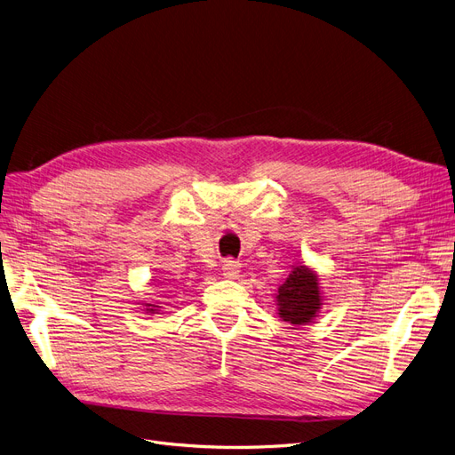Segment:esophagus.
Listing matches in <instances>:
<instances>
[{
    "label": "esophagus",
    "mask_w": 455,
    "mask_h": 455,
    "mask_svg": "<svg viewBox=\"0 0 455 455\" xmlns=\"http://www.w3.org/2000/svg\"><path fill=\"white\" fill-rule=\"evenodd\" d=\"M240 264L238 262H235V260H225L223 262V275L227 276V279H235V276H238L240 275Z\"/></svg>",
    "instance_id": "1"
}]
</instances>
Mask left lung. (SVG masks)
Listing matches in <instances>:
<instances>
[{
	"label": "left lung",
	"mask_w": 455,
	"mask_h": 455,
	"mask_svg": "<svg viewBox=\"0 0 455 455\" xmlns=\"http://www.w3.org/2000/svg\"><path fill=\"white\" fill-rule=\"evenodd\" d=\"M318 275L307 266H293V271L276 293V310L291 325H307L322 308Z\"/></svg>",
	"instance_id": "obj_1"
}]
</instances>
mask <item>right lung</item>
I'll list each match as a JSON object with an SVG mask.
<instances>
[{
	"instance_id": "1",
	"label": "right lung",
	"mask_w": 455,
	"mask_h": 455,
	"mask_svg": "<svg viewBox=\"0 0 455 455\" xmlns=\"http://www.w3.org/2000/svg\"><path fill=\"white\" fill-rule=\"evenodd\" d=\"M145 310L147 312H150V314H157V310H160V307H157V305H150V303H145Z\"/></svg>"
}]
</instances>
